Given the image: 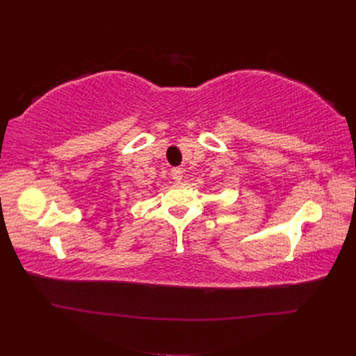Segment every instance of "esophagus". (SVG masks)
Segmentation results:
<instances>
[{"instance_id": "esophagus-1", "label": "esophagus", "mask_w": 356, "mask_h": 356, "mask_svg": "<svg viewBox=\"0 0 356 356\" xmlns=\"http://www.w3.org/2000/svg\"><path fill=\"white\" fill-rule=\"evenodd\" d=\"M170 175L175 181H181L182 177H184V170H182V168H172Z\"/></svg>"}]
</instances>
